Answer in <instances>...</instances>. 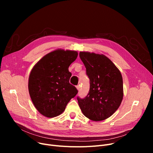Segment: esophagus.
Returning <instances> with one entry per match:
<instances>
[{
	"instance_id": "esophagus-1",
	"label": "esophagus",
	"mask_w": 153,
	"mask_h": 153,
	"mask_svg": "<svg viewBox=\"0 0 153 153\" xmlns=\"http://www.w3.org/2000/svg\"><path fill=\"white\" fill-rule=\"evenodd\" d=\"M76 88H77V89L78 91H79V89H80V85H77L76 86Z\"/></svg>"
}]
</instances>
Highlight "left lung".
I'll return each instance as SVG.
<instances>
[{
	"label": "left lung",
	"instance_id": "1",
	"mask_svg": "<svg viewBox=\"0 0 153 153\" xmlns=\"http://www.w3.org/2000/svg\"><path fill=\"white\" fill-rule=\"evenodd\" d=\"M80 58L90 80L84 98L77 97L83 114L93 121H102L113 115L122 103L123 79L115 64L105 56L80 52Z\"/></svg>",
	"mask_w": 153,
	"mask_h": 153
}]
</instances>
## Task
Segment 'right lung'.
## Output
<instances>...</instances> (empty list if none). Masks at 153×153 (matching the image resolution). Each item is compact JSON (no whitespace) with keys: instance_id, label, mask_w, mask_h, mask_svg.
Wrapping results in <instances>:
<instances>
[{"instance_id":"obj_1","label":"right lung","mask_w":153,"mask_h":153,"mask_svg":"<svg viewBox=\"0 0 153 153\" xmlns=\"http://www.w3.org/2000/svg\"><path fill=\"white\" fill-rule=\"evenodd\" d=\"M77 53L58 50L40 59L32 69L28 80V91L33 105L46 117L61 114L68 102L78 92L69 83L72 75L69 66Z\"/></svg>"}]
</instances>
